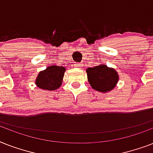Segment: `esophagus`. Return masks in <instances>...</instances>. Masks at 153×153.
I'll use <instances>...</instances> for the list:
<instances>
[{"mask_svg":"<svg viewBox=\"0 0 153 153\" xmlns=\"http://www.w3.org/2000/svg\"><path fill=\"white\" fill-rule=\"evenodd\" d=\"M82 62H80V63H75V64H74V67H79V68H81L82 67Z\"/></svg>","mask_w":153,"mask_h":153,"instance_id":"1","label":"esophagus"}]
</instances>
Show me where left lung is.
<instances>
[{
  "instance_id": "1",
  "label": "left lung",
  "mask_w": 153,
  "mask_h": 153,
  "mask_svg": "<svg viewBox=\"0 0 153 153\" xmlns=\"http://www.w3.org/2000/svg\"><path fill=\"white\" fill-rule=\"evenodd\" d=\"M87 79L91 87L101 93H108L116 87L119 75L115 69L101 64L86 69Z\"/></svg>"
}]
</instances>
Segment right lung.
I'll use <instances>...</instances> for the list:
<instances>
[{"instance_id":"right-lung-1","label":"right lung","mask_w":153,"mask_h":153,"mask_svg":"<svg viewBox=\"0 0 153 153\" xmlns=\"http://www.w3.org/2000/svg\"><path fill=\"white\" fill-rule=\"evenodd\" d=\"M66 68L62 66H49L39 72L35 83L38 88L45 91H55L62 85Z\"/></svg>"}]
</instances>
